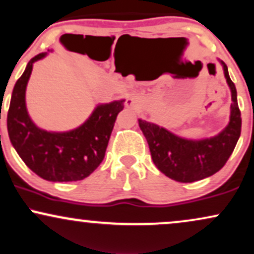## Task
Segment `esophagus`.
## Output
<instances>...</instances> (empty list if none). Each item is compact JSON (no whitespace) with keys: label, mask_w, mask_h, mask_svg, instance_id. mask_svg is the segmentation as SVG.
I'll use <instances>...</instances> for the list:
<instances>
[{"label":"esophagus","mask_w":254,"mask_h":254,"mask_svg":"<svg viewBox=\"0 0 254 254\" xmlns=\"http://www.w3.org/2000/svg\"><path fill=\"white\" fill-rule=\"evenodd\" d=\"M125 105H127V108H132V109H137L139 107V103H138L137 98L134 97H129L125 101Z\"/></svg>","instance_id":"34e87169"}]
</instances>
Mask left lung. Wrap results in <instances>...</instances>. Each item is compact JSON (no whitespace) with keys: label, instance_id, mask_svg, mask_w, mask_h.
I'll list each match as a JSON object with an SVG mask.
<instances>
[{"label":"left lung","instance_id":"1","mask_svg":"<svg viewBox=\"0 0 254 254\" xmlns=\"http://www.w3.org/2000/svg\"><path fill=\"white\" fill-rule=\"evenodd\" d=\"M220 63L230 86L232 104L229 124L217 136L199 140L185 139L157 124L138 120L157 169L176 182L192 183L214 175L225 165L240 137L242 117L237 90L226 64L223 61Z\"/></svg>","mask_w":254,"mask_h":254}]
</instances>
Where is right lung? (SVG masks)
I'll list each match as a JSON object with an SVG mask.
<instances>
[{"mask_svg":"<svg viewBox=\"0 0 254 254\" xmlns=\"http://www.w3.org/2000/svg\"><path fill=\"white\" fill-rule=\"evenodd\" d=\"M38 54L27 64L12 90L7 127L16 152L31 171L49 182H77L91 175L104 159L117 115L124 99L99 104L81 127L51 132L36 127L25 107V89L33 64L46 57Z\"/></svg>","mask_w":254,"mask_h":254,"instance_id":"add662e5","label":"right lung"}]
</instances>
